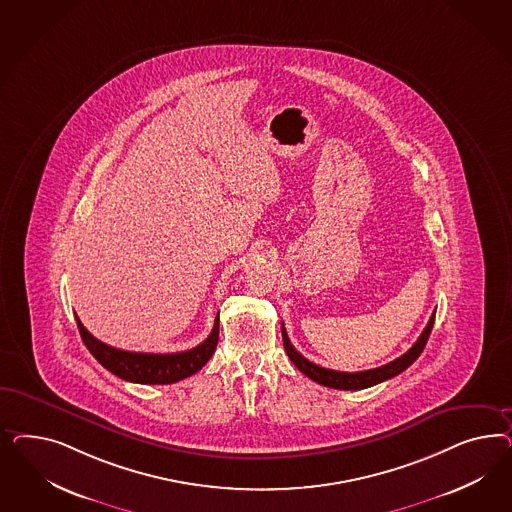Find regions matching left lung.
<instances>
[{"mask_svg": "<svg viewBox=\"0 0 512 512\" xmlns=\"http://www.w3.org/2000/svg\"><path fill=\"white\" fill-rule=\"evenodd\" d=\"M434 321L435 311L432 313V317H430L426 328L422 330L419 340L413 343V347H411L407 353H403L402 357L388 362L385 366H379V368H373V370H366V372L347 373L321 368V366L313 364L308 358L302 357V355L296 351L295 347H293V343L289 340V336H287V332H285V326H281V336H283V347H285L287 355L291 358V362L295 364L300 372L304 373V375H308L310 379H313L315 383H319V385H323V387L338 388V390H360V388L373 387V385H377V383H383V381H387V379L396 377V375L402 373L403 370H407V368L420 357V353L424 351L426 341H428L430 334H432Z\"/></svg>", "mask_w": 512, "mask_h": 512, "instance_id": "obj_1", "label": "left lung"}]
</instances>
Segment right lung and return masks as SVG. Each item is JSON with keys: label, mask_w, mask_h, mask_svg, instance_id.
Wrapping results in <instances>:
<instances>
[{"label": "right lung", "mask_w": 512, "mask_h": 512, "mask_svg": "<svg viewBox=\"0 0 512 512\" xmlns=\"http://www.w3.org/2000/svg\"><path fill=\"white\" fill-rule=\"evenodd\" d=\"M77 326L84 345L103 368L118 375L120 379L140 383V385H171L199 372L214 355L217 340H219V317L214 323L210 336L202 341L201 345L182 353H165V355L122 351L93 338L80 323V319H77Z\"/></svg>", "instance_id": "add662e5"}]
</instances>
